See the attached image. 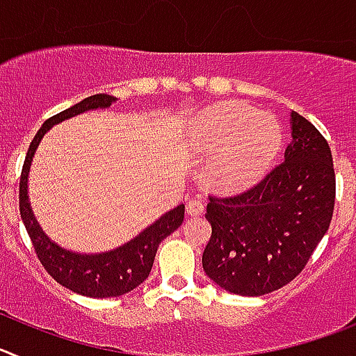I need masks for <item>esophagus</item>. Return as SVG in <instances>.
<instances>
[{
    "label": "esophagus",
    "mask_w": 356,
    "mask_h": 356,
    "mask_svg": "<svg viewBox=\"0 0 356 356\" xmlns=\"http://www.w3.org/2000/svg\"><path fill=\"white\" fill-rule=\"evenodd\" d=\"M186 209H188L189 216H202L204 214V202L200 198H191V200L186 204Z\"/></svg>",
    "instance_id": "esophagus-1"
}]
</instances>
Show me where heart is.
I'll list each match as a JSON object with an SVG mask.
<instances>
[{
    "label": "heart",
    "instance_id": "1",
    "mask_svg": "<svg viewBox=\"0 0 356 356\" xmlns=\"http://www.w3.org/2000/svg\"><path fill=\"white\" fill-rule=\"evenodd\" d=\"M279 145L281 128L272 115L245 103L223 102L195 119L188 151L211 158L205 179L212 188L237 191L264 175Z\"/></svg>",
    "mask_w": 356,
    "mask_h": 356
}]
</instances>
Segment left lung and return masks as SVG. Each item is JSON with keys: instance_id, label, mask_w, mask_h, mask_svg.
Returning a JSON list of instances; mask_svg holds the SVG:
<instances>
[{"instance_id": "8db88e82", "label": "left lung", "mask_w": 356, "mask_h": 356, "mask_svg": "<svg viewBox=\"0 0 356 356\" xmlns=\"http://www.w3.org/2000/svg\"><path fill=\"white\" fill-rule=\"evenodd\" d=\"M284 161L234 198H211L202 265L218 286L260 297L293 281L330 227L335 174L327 140L291 111Z\"/></svg>"}]
</instances>
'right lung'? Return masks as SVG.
<instances>
[{
  "mask_svg": "<svg viewBox=\"0 0 356 356\" xmlns=\"http://www.w3.org/2000/svg\"><path fill=\"white\" fill-rule=\"evenodd\" d=\"M114 102H118L115 96L92 95L43 122L28 149L21 174V186H19L21 218L43 268L65 288L92 298L119 297L144 283L154 264L158 245L161 244L163 238L174 234L184 221V205H177L172 211L165 212L147 228H144L137 237L103 253H77L72 249L61 248L42 230L36 221L31 202H29L28 181L33 158L45 133L52 126L84 114V112L111 108Z\"/></svg>",
  "mask_w": 356,
  "mask_h": 356,
  "instance_id": "right-lung-1",
  "label": "right lung"
}]
</instances>
